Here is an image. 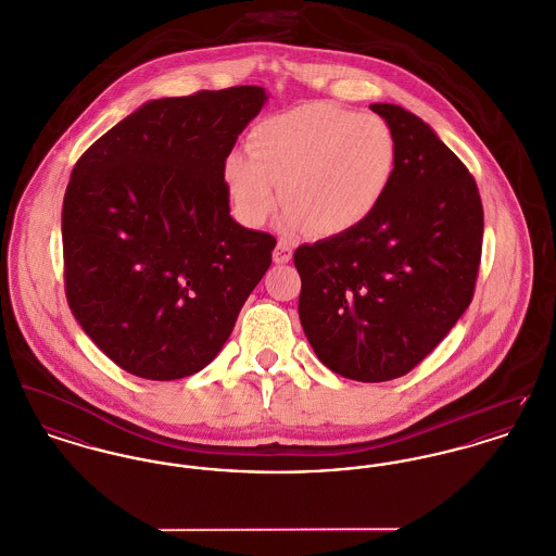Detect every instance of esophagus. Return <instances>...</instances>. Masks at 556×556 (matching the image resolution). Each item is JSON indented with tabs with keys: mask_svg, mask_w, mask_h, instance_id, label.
<instances>
[{
	"mask_svg": "<svg viewBox=\"0 0 556 556\" xmlns=\"http://www.w3.org/2000/svg\"><path fill=\"white\" fill-rule=\"evenodd\" d=\"M273 260L277 262V264H286V262H290L292 260V245L288 243V241H279L277 243V248H275V252H273Z\"/></svg>",
	"mask_w": 556,
	"mask_h": 556,
	"instance_id": "34e87169",
	"label": "esophagus"
}]
</instances>
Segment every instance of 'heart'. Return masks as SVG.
I'll return each mask as SVG.
<instances>
[{
	"label": "heart",
	"instance_id": "b5f03b06",
	"mask_svg": "<svg viewBox=\"0 0 556 556\" xmlns=\"http://www.w3.org/2000/svg\"><path fill=\"white\" fill-rule=\"evenodd\" d=\"M248 150L250 159L230 154L222 172L237 217L262 226L283 197L288 226L319 237L349 235L377 214L400 163L397 137L384 118L324 101L262 121Z\"/></svg>",
	"mask_w": 556,
	"mask_h": 556
}]
</instances>
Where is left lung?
I'll list each match as a JSON object with an SVG mask.
<instances>
[{
    "mask_svg": "<svg viewBox=\"0 0 556 556\" xmlns=\"http://www.w3.org/2000/svg\"><path fill=\"white\" fill-rule=\"evenodd\" d=\"M397 137L393 186L357 230L300 245L299 315L315 355L351 381L408 375L470 306L482 201L468 167L393 103L370 105Z\"/></svg>",
    "mask_w": 556,
    "mask_h": 556,
    "instance_id": "left-lung-1",
    "label": "left lung"
}]
</instances>
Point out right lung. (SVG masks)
<instances>
[{
  "mask_svg": "<svg viewBox=\"0 0 556 556\" xmlns=\"http://www.w3.org/2000/svg\"><path fill=\"white\" fill-rule=\"evenodd\" d=\"M262 86L148 101L78 159L65 190L67 304L128 375L203 370L270 266L275 237L230 217L224 163Z\"/></svg>",
  "mask_w": 556,
  "mask_h": 556,
  "instance_id": "1",
  "label": "right lung"
}]
</instances>
